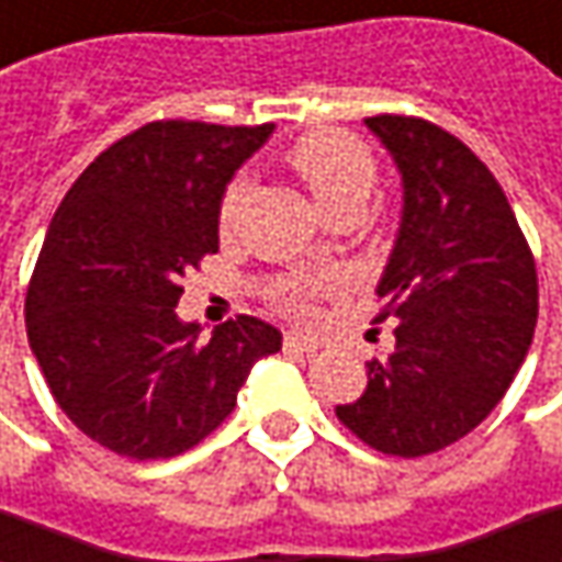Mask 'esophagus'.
Returning a JSON list of instances; mask_svg holds the SVG:
<instances>
[{
	"instance_id": "34e87169",
	"label": "esophagus",
	"mask_w": 562,
	"mask_h": 562,
	"mask_svg": "<svg viewBox=\"0 0 562 562\" xmlns=\"http://www.w3.org/2000/svg\"><path fill=\"white\" fill-rule=\"evenodd\" d=\"M284 347L288 350H300V353H313V350H318V340L310 335H300V331H288L284 335Z\"/></svg>"
}]
</instances>
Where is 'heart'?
<instances>
[{"label":"heart","mask_w":562,"mask_h":562,"mask_svg":"<svg viewBox=\"0 0 562 562\" xmlns=\"http://www.w3.org/2000/svg\"><path fill=\"white\" fill-rule=\"evenodd\" d=\"M291 168L303 178V184L310 187L315 205L328 215V212H362V205L372 193L375 184V159L372 153L353 137L337 134V131H318L310 134L300 143H293L288 153ZM240 190L244 187L234 184L222 200V227H231L237 205H240ZM315 291V284H296L288 293V303L293 310L306 306V296Z\"/></svg>","instance_id":"heart-1"}]
</instances>
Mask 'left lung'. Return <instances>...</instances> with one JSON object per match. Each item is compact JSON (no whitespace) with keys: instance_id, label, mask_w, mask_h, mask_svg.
Masks as SVG:
<instances>
[{"instance_id":"left-lung-1","label":"left lung","mask_w":562,"mask_h":562,"mask_svg":"<svg viewBox=\"0 0 562 562\" xmlns=\"http://www.w3.org/2000/svg\"><path fill=\"white\" fill-rule=\"evenodd\" d=\"M366 127L400 175L394 247L375 293L397 318L369 384L337 419L391 457H425L469 435L526 362L538 322V274L507 196L485 162L422 119L378 115Z\"/></svg>"}]
</instances>
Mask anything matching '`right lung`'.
Here are the masks:
<instances>
[{
  "label": "right lung",
  "instance_id": "obj_1",
  "mask_svg": "<svg viewBox=\"0 0 562 562\" xmlns=\"http://www.w3.org/2000/svg\"><path fill=\"white\" fill-rule=\"evenodd\" d=\"M274 134L156 121L112 143L61 200L24 303L55 403L131 460L178 457L218 428L281 331L237 315L203 340L178 315L181 278L218 252L227 184Z\"/></svg>",
  "mask_w": 562,
  "mask_h": 562
}]
</instances>
